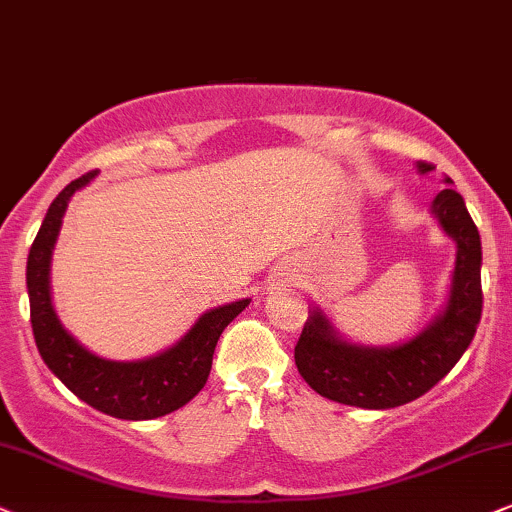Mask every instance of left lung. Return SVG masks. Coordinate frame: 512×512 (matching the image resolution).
Returning <instances> with one entry per match:
<instances>
[{"mask_svg":"<svg viewBox=\"0 0 512 512\" xmlns=\"http://www.w3.org/2000/svg\"><path fill=\"white\" fill-rule=\"evenodd\" d=\"M428 174L435 165L418 163ZM444 184H454L444 177ZM430 212L456 243V262L446 304L411 340L373 347L349 342L321 307H312L295 345V366L321 397L359 409H394L432 390L458 364L475 338L482 316V243L465 200L446 186Z\"/></svg>","mask_w":512,"mask_h":512,"instance_id":"1","label":"left lung"}]
</instances>
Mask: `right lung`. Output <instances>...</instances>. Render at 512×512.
I'll use <instances>...</instances> for the list:
<instances>
[{"label":"right lung","instance_id":"1","mask_svg":"<svg viewBox=\"0 0 512 512\" xmlns=\"http://www.w3.org/2000/svg\"><path fill=\"white\" fill-rule=\"evenodd\" d=\"M99 172H87L70 184L49 205L28 255L30 321L37 349L49 371L75 397L106 416L122 420H151L181 409L208 383L219 335L250 300L229 302L210 309L172 347L139 361H113L89 352L58 319L51 302V252H54L63 215L75 191L84 189Z\"/></svg>","mask_w":512,"mask_h":512}]
</instances>
